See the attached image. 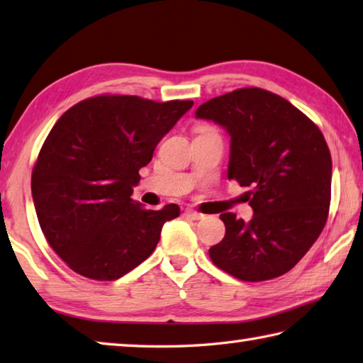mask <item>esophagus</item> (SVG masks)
Segmentation results:
<instances>
[{"label":"esophagus","instance_id":"obj_1","mask_svg":"<svg viewBox=\"0 0 363 363\" xmlns=\"http://www.w3.org/2000/svg\"><path fill=\"white\" fill-rule=\"evenodd\" d=\"M186 216H189L190 219H194V220H200L204 217V214L196 213V211H194V209H186Z\"/></svg>","mask_w":363,"mask_h":363}]
</instances>
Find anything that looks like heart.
<instances>
[{"label": "heart", "mask_w": 363, "mask_h": 363, "mask_svg": "<svg viewBox=\"0 0 363 363\" xmlns=\"http://www.w3.org/2000/svg\"><path fill=\"white\" fill-rule=\"evenodd\" d=\"M206 130H211V128H208V127H200V128H199L200 133H201V131H206Z\"/></svg>", "instance_id": "b5f03b06"}]
</instances>
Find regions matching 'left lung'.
<instances>
[{"mask_svg":"<svg viewBox=\"0 0 363 363\" xmlns=\"http://www.w3.org/2000/svg\"><path fill=\"white\" fill-rule=\"evenodd\" d=\"M195 116L228 131V179L252 187V219L220 214L225 236L209 249L211 260L247 282L291 272L319 238L330 208L332 157L322 131L294 104L259 87L213 98Z\"/></svg>","mask_w":363,"mask_h":363,"instance_id":"8db88e82","label":"left lung"}]
</instances>
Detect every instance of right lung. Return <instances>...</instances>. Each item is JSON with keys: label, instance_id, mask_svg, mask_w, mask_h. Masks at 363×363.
Here are the masks:
<instances>
[{"label": "right lung", "instance_id": "1", "mask_svg": "<svg viewBox=\"0 0 363 363\" xmlns=\"http://www.w3.org/2000/svg\"><path fill=\"white\" fill-rule=\"evenodd\" d=\"M190 100L98 95L69 108L45 138L31 194L45 240L84 278H122L154 252L177 204L146 209L131 199L140 169Z\"/></svg>", "mask_w": 363, "mask_h": 363}]
</instances>
